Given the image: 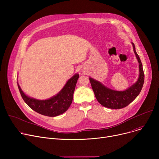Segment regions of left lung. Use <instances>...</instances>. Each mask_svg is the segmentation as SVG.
Listing matches in <instances>:
<instances>
[{"label":"left lung","instance_id":"8db88e82","mask_svg":"<svg viewBox=\"0 0 159 159\" xmlns=\"http://www.w3.org/2000/svg\"><path fill=\"white\" fill-rule=\"evenodd\" d=\"M137 60L139 63L140 75L137 82L128 89L123 91H118L110 89L105 87L101 82L89 78L91 87L98 102L103 106L111 109L119 110L126 107L139 95L143 88L144 82V73L143 64L139 56L135 51V44L132 43Z\"/></svg>","mask_w":159,"mask_h":159}]
</instances>
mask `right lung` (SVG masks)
I'll list each match as a JSON object with an SVG mask.
<instances>
[{
    "label": "right lung",
    "instance_id": "obj_1",
    "mask_svg": "<svg viewBox=\"0 0 159 159\" xmlns=\"http://www.w3.org/2000/svg\"><path fill=\"white\" fill-rule=\"evenodd\" d=\"M79 77V74L75 75L57 95L45 101H39L26 96L19 84L18 87L24 101L33 110L45 116H56L62 114L70 107Z\"/></svg>",
    "mask_w": 159,
    "mask_h": 159
}]
</instances>
